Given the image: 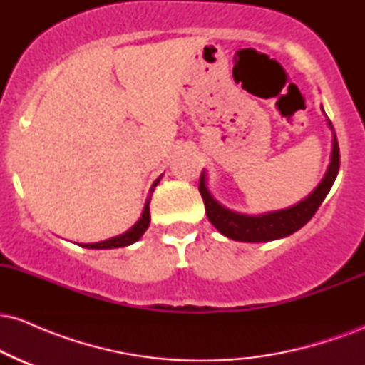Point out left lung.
Wrapping results in <instances>:
<instances>
[{
  "mask_svg": "<svg viewBox=\"0 0 365 365\" xmlns=\"http://www.w3.org/2000/svg\"><path fill=\"white\" fill-rule=\"evenodd\" d=\"M328 123L331 130H333L331 121H328ZM338 170H340V148H338L336 135H334L333 153H331V163L328 171H326V177L322 178V182L317 185L316 190L307 199H304L302 202L297 204V206L261 216H247L240 215V212L230 211V209L221 206L217 200H215V197L209 194L206 180H204L206 178L204 177V171L199 180V192L202 195L204 206H206L207 220L216 226L217 232L238 242H269L276 240V238L292 235V233L302 228L316 215L324 197L328 195L331 187H333Z\"/></svg>",
  "mask_w": 365,
  "mask_h": 365,
  "instance_id": "obj_1",
  "label": "left lung"
}]
</instances>
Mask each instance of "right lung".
<instances>
[{
	"label": "right lung",
	"mask_w": 365,
	"mask_h": 365,
	"mask_svg": "<svg viewBox=\"0 0 365 365\" xmlns=\"http://www.w3.org/2000/svg\"><path fill=\"white\" fill-rule=\"evenodd\" d=\"M158 182H159V178L154 182L153 187H156ZM150 190H153V188H150ZM149 221H150V215H149V199H148L145 200V207H144V212H142L140 220L137 221V223L133 225L128 232H125L123 235H120V237L110 238V240L98 242V244H82V247H87V249H116V247L130 245L144 235V232L148 230V226H149Z\"/></svg>",
	"instance_id": "right-lung-1"
}]
</instances>
